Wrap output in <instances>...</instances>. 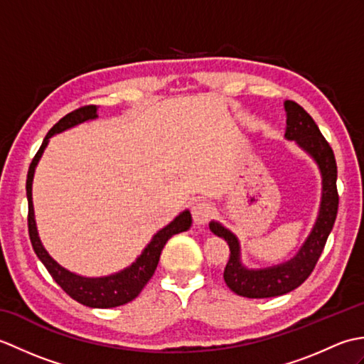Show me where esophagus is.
Masks as SVG:
<instances>
[{
  "mask_svg": "<svg viewBox=\"0 0 364 364\" xmlns=\"http://www.w3.org/2000/svg\"><path fill=\"white\" fill-rule=\"evenodd\" d=\"M214 213V206L205 202V200H200V202H196L194 206H192V218H194V222L197 225H205V223L210 222Z\"/></svg>",
  "mask_w": 364,
  "mask_h": 364,
  "instance_id": "34e87169",
  "label": "esophagus"
}]
</instances>
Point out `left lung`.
<instances>
[{"label":"left lung","mask_w":364,"mask_h":364,"mask_svg":"<svg viewBox=\"0 0 364 364\" xmlns=\"http://www.w3.org/2000/svg\"><path fill=\"white\" fill-rule=\"evenodd\" d=\"M284 111V137L288 141H296L300 149L316 161L321 170L322 198L319 214L310 236L300 247L296 257L283 264L266 269H247L241 261V247H239L237 237L219 222H210V230L214 235L225 239L230 247V259L223 270V280L237 296L249 299L277 297L299 288L313 272L338 214V168L333 150L322 136L311 115L300 105L286 100Z\"/></svg>","instance_id":"left-lung-1"}]
</instances>
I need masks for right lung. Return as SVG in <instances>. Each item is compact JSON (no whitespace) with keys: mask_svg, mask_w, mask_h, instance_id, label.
<instances>
[{"mask_svg":"<svg viewBox=\"0 0 364 364\" xmlns=\"http://www.w3.org/2000/svg\"><path fill=\"white\" fill-rule=\"evenodd\" d=\"M97 106L89 105L82 106L80 109H75L65 117L60 119L56 125H54L48 134L45 136L41 149L36 153V156L31 162L26 178V197H28V230H29V239L33 244V249L37 255V258L43 262V266L48 270L53 280L56 282L60 288H63L68 296L73 300L80 301V304L90 306V308H114L125 305L128 301L136 299L144 286L149 283L153 277L154 270L159 262L161 252L164 249L166 242L173 235L181 233V231H188L191 228L192 218L191 213L186 210L180 215L168 223L167 227L159 230L156 235L151 237L150 244L145 247L142 253L139 255L133 264L127 269L120 270L117 274L106 275V277H82L78 274H73L70 270L63 267L59 262L54 261L50 253L45 250V247L41 242V237L37 233L36 219H34V206H33V180L34 172L42 158V153L50 142V137L54 134L63 133L65 129H70L82 122L97 119Z\"/></svg>","mask_w":364,"mask_h":364,"instance_id":"obj_1","label":"right lung"}]
</instances>
